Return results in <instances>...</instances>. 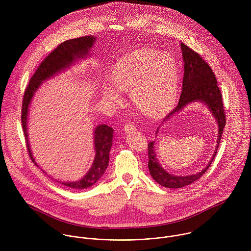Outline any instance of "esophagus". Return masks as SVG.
<instances>
[{
	"instance_id": "34e87169",
	"label": "esophagus",
	"mask_w": 251,
	"mask_h": 251,
	"mask_svg": "<svg viewBox=\"0 0 251 251\" xmlns=\"http://www.w3.org/2000/svg\"><path fill=\"white\" fill-rule=\"evenodd\" d=\"M135 129H136L135 125L132 122H128L125 126V130L126 131H132V130H135Z\"/></svg>"
}]
</instances>
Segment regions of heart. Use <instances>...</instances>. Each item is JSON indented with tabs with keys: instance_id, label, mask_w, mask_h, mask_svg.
Returning a JSON list of instances; mask_svg holds the SVG:
<instances>
[{
	"instance_id": "1",
	"label": "heart",
	"mask_w": 251,
	"mask_h": 251,
	"mask_svg": "<svg viewBox=\"0 0 251 251\" xmlns=\"http://www.w3.org/2000/svg\"><path fill=\"white\" fill-rule=\"evenodd\" d=\"M111 83L102 85V95L112 104L123 102L118 90L130 92L135 107L148 115H158L175 100L178 69L167 52L138 50L119 60L111 72Z\"/></svg>"
}]
</instances>
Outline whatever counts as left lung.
<instances>
[{
  "label": "left lung",
  "mask_w": 251,
  "mask_h": 251,
  "mask_svg": "<svg viewBox=\"0 0 251 251\" xmlns=\"http://www.w3.org/2000/svg\"><path fill=\"white\" fill-rule=\"evenodd\" d=\"M180 47L184 62L181 94L179 97L178 105L165 117L164 121L173 116L176 112H179V110L184 107L186 104L198 100L203 101L210 108L217 121L219 129L217 145L212 160L203 171L199 172L198 174L189 176H174L168 174L165 170L162 169V167L158 163V160L156 159L153 142L148 144V167L150 173L156 182L168 188H179L182 186H186L200 179V177L211 166L215 158L218 146L220 143L223 128L226 124L222 96L217 86L215 73L212 71L209 64L206 63V61L201 57V55H199L197 52L186 46L184 43H180Z\"/></svg>",
  "instance_id": "left-lung-1"
}]
</instances>
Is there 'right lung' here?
<instances>
[{"instance_id": "obj_1", "label": "right lung", "mask_w": 251, "mask_h": 251, "mask_svg": "<svg viewBox=\"0 0 251 251\" xmlns=\"http://www.w3.org/2000/svg\"><path fill=\"white\" fill-rule=\"evenodd\" d=\"M96 38L95 36H87L69 39L59 44L39 65L34 75L31 77L28 87L26 88L23 96L22 111H21V123L25 135L26 147L29 155L33 162V158L28 134H27V117L31 100L36 93L38 86L42 81L53 76L56 72L68 68L76 59L82 58L88 54L89 49L93 46ZM113 128L106 125L99 126L95 130V149L96 157L94 164L90 171L85 175L83 179L72 182H62L64 185L74 189H84L95 184L104 174L109 163V151L112 146ZM36 164V162H35ZM60 182V181H59Z\"/></svg>"}]
</instances>
